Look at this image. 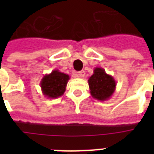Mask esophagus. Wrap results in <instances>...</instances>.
Listing matches in <instances>:
<instances>
[{"label": "esophagus", "instance_id": "obj_1", "mask_svg": "<svg viewBox=\"0 0 154 154\" xmlns=\"http://www.w3.org/2000/svg\"><path fill=\"white\" fill-rule=\"evenodd\" d=\"M76 74V76H77V77H79V78H83V77H85V71H80V72H77L75 73Z\"/></svg>", "mask_w": 154, "mask_h": 154}]
</instances>
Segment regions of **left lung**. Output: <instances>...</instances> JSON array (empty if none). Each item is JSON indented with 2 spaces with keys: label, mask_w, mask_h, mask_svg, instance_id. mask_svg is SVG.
I'll return each instance as SVG.
<instances>
[{
  "label": "left lung",
  "mask_w": 154,
  "mask_h": 154,
  "mask_svg": "<svg viewBox=\"0 0 154 154\" xmlns=\"http://www.w3.org/2000/svg\"><path fill=\"white\" fill-rule=\"evenodd\" d=\"M90 94L98 101H106L112 97L116 89V81L102 68L94 69V74L88 80Z\"/></svg>",
  "instance_id": "obj_1"
}]
</instances>
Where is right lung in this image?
Wrapping results in <instances>:
<instances>
[{
	"mask_svg": "<svg viewBox=\"0 0 154 154\" xmlns=\"http://www.w3.org/2000/svg\"><path fill=\"white\" fill-rule=\"evenodd\" d=\"M69 80V76L66 73L54 69L51 73L45 75L40 83L42 94L48 98H57L62 96Z\"/></svg>",
	"mask_w": 154,
	"mask_h": 154,
	"instance_id": "1",
	"label": "right lung"
}]
</instances>
